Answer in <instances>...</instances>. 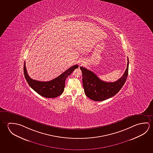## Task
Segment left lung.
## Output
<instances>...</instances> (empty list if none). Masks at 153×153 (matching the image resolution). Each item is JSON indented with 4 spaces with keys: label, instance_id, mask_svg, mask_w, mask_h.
Instances as JSON below:
<instances>
[{
    "label": "left lung",
    "instance_id": "8db88e82",
    "mask_svg": "<svg viewBox=\"0 0 153 153\" xmlns=\"http://www.w3.org/2000/svg\"><path fill=\"white\" fill-rule=\"evenodd\" d=\"M80 69L82 71L83 88L86 95L95 101L105 100L116 95L125 84L128 76V59L125 73L115 82H104L91 70L83 67H80Z\"/></svg>",
    "mask_w": 153,
    "mask_h": 153
}]
</instances>
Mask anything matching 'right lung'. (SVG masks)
I'll use <instances>...</instances> for the list:
<instances>
[{"label": "right lung", "instance_id": "obj_1", "mask_svg": "<svg viewBox=\"0 0 153 153\" xmlns=\"http://www.w3.org/2000/svg\"><path fill=\"white\" fill-rule=\"evenodd\" d=\"M78 68V65H73L58 77L48 82H41L31 79L27 73L25 62L24 63L23 71L25 79L33 90L43 97L53 98L57 97L62 93L65 86V79L73 73L74 70Z\"/></svg>", "mask_w": 153, "mask_h": 153}]
</instances>
